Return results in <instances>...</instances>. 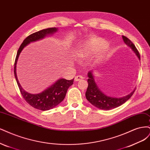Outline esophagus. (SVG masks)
I'll use <instances>...</instances> for the list:
<instances>
[{
    "mask_svg": "<svg viewBox=\"0 0 150 150\" xmlns=\"http://www.w3.org/2000/svg\"><path fill=\"white\" fill-rule=\"evenodd\" d=\"M83 79V76H81V75H77V76H76L75 77L74 80H75V81H80V80H81V79Z\"/></svg>",
    "mask_w": 150,
    "mask_h": 150,
    "instance_id": "1",
    "label": "esophagus"
}]
</instances>
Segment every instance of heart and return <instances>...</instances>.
I'll return each instance as SVG.
<instances>
[{
  "mask_svg": "<svg viewBox=\"0 0 150 150\" xmlns=\"http://www.w3.org/2000/svg\"><path fill=\"white\" fill-rule=\"evenodd\" d=\"M107 46V43L100 38L91 37L85 41L83 43L76 47L75 51V58L80 60H83L92 56L94 54H99ZM103 54H100L98 56L93 60V64H98L101 57Z\"/></svg>",
  "mask_w": 150,
  "mask_h": 150,
  "instance_id": "heart-1",
  "label": "heart"
}]
</instances>
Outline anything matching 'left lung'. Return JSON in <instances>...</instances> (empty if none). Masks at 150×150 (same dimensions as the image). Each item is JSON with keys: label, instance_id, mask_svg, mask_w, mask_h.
<instances>
[{"label": "left lung", "instance_id": "8db88e82", "mask_svg": "<svg viewBox=\"0 0 150 150\" xmlns=\"http://www.w3.org/2000/svg\"><path fill=\"white\" fill-rule=\"evenodd\" d=\"M124 42L126 43L129 47L131 48L132 50L135 53L139 60H140L139 53L136 47L133 43V42L125 36H122ZM88 88L85 93L86 98L87 100L92 104L95 107L99 109L104 110H109L115 108L120 107V105L125 103L129 100L134 92L133 90L131 93L121 98H115L108 96L104 94L101 91L98 86L95 83L94 76L93 75L92 71H89L88 74Z\"/></svg>", "mask_w": 150, "mask_h": 150}]
</instances>
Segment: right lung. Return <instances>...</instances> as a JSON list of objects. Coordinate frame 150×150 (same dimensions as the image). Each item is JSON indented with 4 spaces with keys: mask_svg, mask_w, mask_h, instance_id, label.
Masks as SVG:
<instances>
[{
    "mask_svg": "<svg viewBox=\"0 0 150 150\" xmlns=\"http://www.w3.org/2000/svg\"><path fill=\"white\" fill-rule=\"evenodd\" d=\"M58 28L55 27L48 28L46 29H43L36 32L28 35L23 41L20 47H19L16 55L15 64H14V75H15L18 86L23 98L26 101V102L32 106V107L42 111L52 109L61 103L65 98L69 88L71 85H73L74 79L69 80L64 79H60L57 81L54 84L50 86V87L42 91V93L38 94H31L24 90L19 83L16 74V65L19 55H20L22 49L27 44L32 42H35L42 39L47 35L53 34L54 33L56 32Z\"/></svg>",
    "mask_w": 150,
    "mask_h": 150,
    "instance_id": "right-lung-1",
    "label": "right lung"
}]
</instances>
